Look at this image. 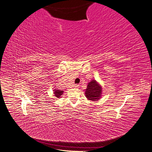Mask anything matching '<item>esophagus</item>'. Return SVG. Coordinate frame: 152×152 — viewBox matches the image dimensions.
<instances>
[{"label":"esophagus","instance_id":"1","mask_svg":"<svg viewBox=\"0 0 152 152\" xmlns=\"http://www.w3.org/2000/svg\"><path fill=\"white\" fill-rule=\"evenodd\" d=\"M79 84H75V86H74L75 87H79Z\"/></svg>","mask_w":152,"mask_h":152}]
</instances>
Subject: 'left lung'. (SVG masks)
<instances>
[{
    "label": "left lung",
    "instance_id": "left-lung-1",
    "mask_svg": "<svg viewBox=\"0 0 152 152\" xmlns=\"http://www.w3.org/2000/svg\"><path fill=\"white\" fill-rule=\"evenodd\" d=\"M102 90V87L96 82V80H92L88 84L86 90V96L89 100L96 101L101 97Z\"/></svg>",
    "mask_w": 152,
    "mask_h": 152
}]
</instances>
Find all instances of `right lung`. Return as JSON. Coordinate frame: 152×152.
Returning a JSON list of instances; mask_svg holds the SVG:
<instances>
[{
	"label": "right lung",
	"mask_w": 152,
	"mask_h": 152,
	"mask_svg": "<svg viewBox=\"0 0 152 152\" xmlns=\"http://www.w3.org/2000/svg\"><path fill=\"white\" fill-rule=\"evenodd\" d=\"M54 94H55V96H56V97H57V98H59L61 96V95H62V94H63V91H60V90H58V89H57V90H54Z\"/></svg>",
	"instance_id": "1"
}]
</instances>
